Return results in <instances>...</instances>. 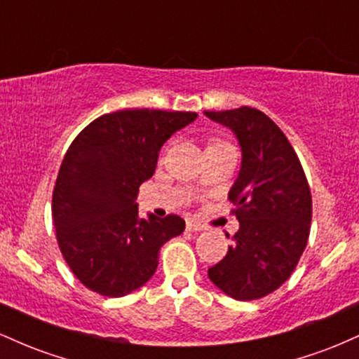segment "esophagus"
<instances>
[{
  "label": "esophagus",
  "instance_id": "obj_1",
  "mask_svg": "<svg viewBox=\"0 0 359 359\" xmlns=\"http://www.w3.org/2000/svg\"><path fill=\"white\" fill-rule=\"evenodd\" d=\"M185 228H187V231L197 233V231H203L204 226H203V224H199V222H197V221L187 219V222H185Z\"/></svg>",
  "mask_w": 359,
  "mask_h": 359
}]
</instances>
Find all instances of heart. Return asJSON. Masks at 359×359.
<instances>
[{"label":"heart","instance_id":"obj_1","mask_svg":"<svg viewBox=\"0 0 359 359\" xmlns=\"http://www.w3.org/2000/svg\"><path fill=\"white\" fill-rule=\"evenodd\" d=\"M212 145H219V143H212Z\"/></svg>","mask_w":359,"mask_h":359}]
</instances>
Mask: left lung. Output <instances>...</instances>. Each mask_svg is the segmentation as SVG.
Wrapping results in <instances>:
<instances>
[{
  "instance_id": "1",
  "label": "left lung",
  "mask_w": 359,
  "mask_h": 359,
  "mask_svg": "<svg viewBox=\"0 0 359 359\" xmlns=\"http://www.w3.org/2000/svg\"><path fill=\"white\" fill-rule=\"evenodd\" d=\"M204 114L229 128L241 148L240 174L228 194L240 229L208 277L229 297L262 299L290 277L306 250L311 189L290 142L265 113L241 106Z\"/></svg>"
}]
</instances>
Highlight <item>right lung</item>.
<instances>
[{
    "label": "right lung",
    "instance_id": "add662e5",
    "mask_svg": "<svg viewBox=\"0 0 359 359\" xmlns=\"http://www.w3.org/2000/svg\"><path fill=\"white\" fill-rule=\"evenodd\" d=\"M197 113L121 109L77 135L57 175L52 217L59 248L82 285L104 297L143 287L158 251L184 233L175 214L138 216V189L154 175L158 151Z\"/></svg>",
    "mask_w": 359,
    "mask_h": 359
}]
</instances>
